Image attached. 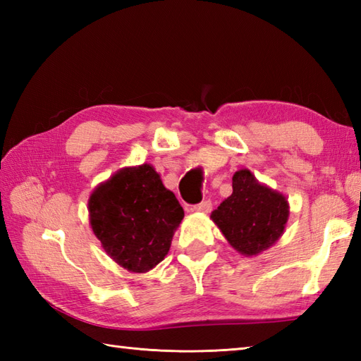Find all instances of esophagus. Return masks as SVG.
I'll return each mask as SVG.
<instances>
[{"instance_id":"34e87169","label":"esophagus","mask_w":361,"mask_h":361,"mask_svg":"<svg viewBox=\"0 0 361 361\" xmlns=\"http://www.w3.org/2000/svg\"><path fill=\"white\" fill-rule=\"evenodd\" d=\"M212 208L211 200H203L202 203H198L194 206V211H200V212H209Z\"/></svg>"}]
</instances>
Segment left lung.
Segmentation results:
<instances>
[{"instance_id":"1","label":"left lung","mask_w":361,"mask_h":361,"mask_svg":"<svg viewBox=\"0 0 361 361\" xmlns=\"http://www.w3.org/2000/svg\"><path fill=\"white\" fill-rule=\"evenodd\" d=\"M288 214L286 197L260 185L248 169H240L233 176V194L212 211L211 219L234 250L256 256L282 235Z\"/></svg>"}]
</instances>
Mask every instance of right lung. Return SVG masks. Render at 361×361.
<instances>
[{
  "label": "right lung",
  "instance_id": "1",
  "mask_svg": "<svg viewBox=\"0 0 361 361\" xmlns=\"http://www.w3.org/2000/svg\"><path fill=\"white\" fill-rule=\"evenodd\" d=\"M90 224L114 262L133 273L158 265L185 211L150 164L124 167L88 200Z\"/></svg>",
  "mask_w": 361,
  "mask_h": 361
}]
</instances>
